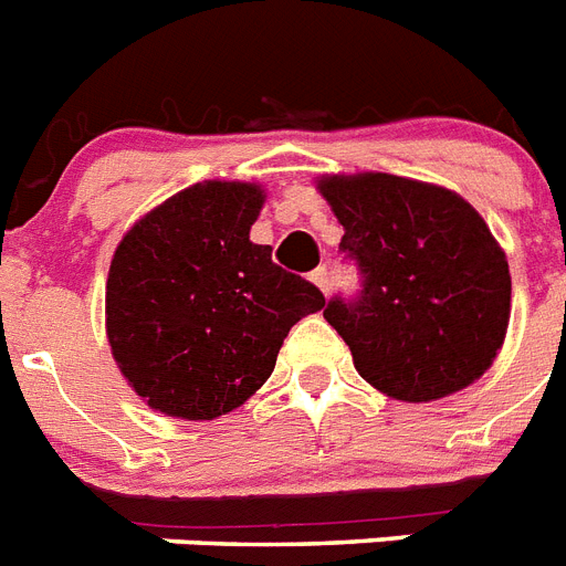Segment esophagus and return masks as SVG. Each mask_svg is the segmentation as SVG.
Segmentation results:
<instances>
[{
  "label": "esophagus",
  "instance_id": "1",
  "mask_svg": "<svg viewBox=\"0 0 566 566\" xmlns=\"http://www.w3.org/2000/svg\"><path fill=\"white\" fill-rule=\"evenodd\" d=\"M311 282L316 284V287H319L322 293L331 291V273H327V268H316V270H313Z\"/></svg>",
  "mask_w": 566,
  "mask_h": 566
}]
</instances>
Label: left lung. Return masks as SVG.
Segmentation results:
<instances>
[{
    "label": "left lung",
    "instance_id": "left-lung-1",
    "mask_svg": "<svg viewBox=\"0 0 566 566\" xmlns=\"http://www.w3.org/2000/svg\"><path fill=\"white\" fill-rule=\"evenodd\" d=\"M322 195L359 273L325 319L356 371L388 397L429 402L486 371L510 325V264L483 218L449 189L368 172L327 178Z\"/></svg>",
    "mask_w": 566,
    "mask_h": 566
}]
</instances>
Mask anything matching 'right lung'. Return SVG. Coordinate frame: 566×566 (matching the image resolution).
<instances>
[{"instance_id":"obj_1","label":"right lung","mask_w":566,"mask_h":566,"mask_svg":"<svg viewBox=\"0 0 566 566\" xmlns=\"http://www.w3.org/2000/svg\"><path fill=\"white\" fill-rule=\"evenodd\" d=\"M264 195L253 184H195L140 218L112 259V354L151 408L221 417L264 386L284 336L325 307L316 284L250 241Z\"/></svg>"}]
</instances>
